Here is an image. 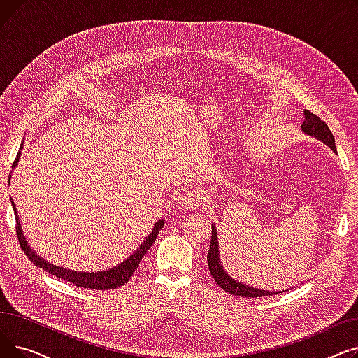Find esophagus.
<instances>
[{"label":"esophagus","instance_id":"1","mask_svg":"<svg viewBox=\"0 0 358 358\" xmlns=\"http://www.w3.org/2000/svg\"><path fill=\"white\" fill-rule=\"evenodd\" d=\"M178 201L187 210H194L201 206V196L196 189H185L180 193Z\"/></svg>","mask_w":358,"mask_h":358}]
</instances>
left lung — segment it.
Masks as SVG:
<instances>
[{
    "label": "left lung",
    "instance_id": "left-lung-1",
    "mask_svg": "<svg viewBox=\"0 0 358 358\" xmlns=\"http://www.w3.org/2000/svg\"><path fill=\"white\" fill-rule=\"evenodd\" d=\"M303 116H305V120L302 123V130L305 134L324 142L327 146H329L334 150V152H336L335 138L332 135V131L329 130L328 124L324 120L319 119L316 115H313V113H310L309 110H305ZM208 264H209V271L215 278L216 285L231 294L241 296V297H264V296L277 294V292L254 289L243 283H239L238 280L232 278L227 271H224L219 258V242H217V231L215 224H212V241H210V248L208 252Z\"/></svg>",
    "mask_w": 358,
    "mask_h": 358
}]
</instances>
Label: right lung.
Wrapping results in <instances>:
<instances>
[{"label":"right lung","instance_id":"add662e5","mask_svg":"<svg viewBox=\"0 0 358 358\" xmlns=\"http://www.w3.org/2000/svg\"><path fill=\"white\" fill-rule=\"evenodd\" d=\"M20 159V152L17 154L15 161L13 162V168L17 166V162ZM11 178V177H10ZM11 200V206L14 210V216H15V232H17V238L18 242H20V247L24 251V254L29 257V259L33 262L34 266H37L39 268H43L45 271H48L52 275H56L58 278L66 280L69 283L75 285L77 287H84V289H96V290H111L123 286L124 283H127L129 278L134 275L135 270L139 267V262L142 261L143 255L148 252V250L150 248V245L155 242L159 231L164 227V219L158 220L155 223V227L152 228V232L148 235V238L141 243V247L131 254L127 259H124L122 264L113 267L110 270L106 271H97V273H83V271H73V270H66L64 267L59 266H53L50 264L49 261L43 259L42 257L37 255L27 243L23 231H22V224H20V219L17 216V209L14 206L13 199Z\"/></svg>","mask_w":358,"mask_h":358}]
</instances>
